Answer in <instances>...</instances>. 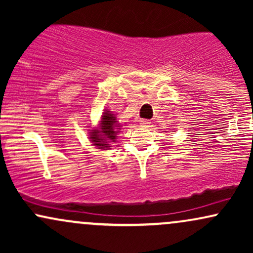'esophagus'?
<instances>
[{
	"instance_id": "34e87169",
	"label": "esophagus",
	"mask_w": 253,
	"mask_h": 253,
	"mask_svg": "<svg viewBox=\"0 0 253 253\" xmlns=\"http://www.w3.org/2000/svg\"><path fill=\"white\" fill-rule=\"evenodd\" d=\"M150 124H151L150 121L149 120H145V119H141V120H140V125L143 127H149Z\"/></svg>"
}]
</instances>
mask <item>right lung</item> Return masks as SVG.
<instances>
[{"mask_svg": "<svg viewBox=\"0 0 253 253\" xmlns=\"http://www.w3.org/2000/svg\"><path fill=\"white\" fill-rule=\"evenodd\" d=\"M120 127L115 114H113L108 109H104L102 117H101L100 126L97 128L89 129L90 141L97 149L109 150L110 144L117 141Z\"/></svg>", "mask_w": 253, "mask_h": 253, "instance_id": "right-lung-1", "label": "right lung"}]
</instances>
